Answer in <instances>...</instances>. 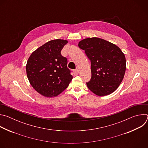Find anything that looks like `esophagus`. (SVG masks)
<instances>
[{"mask_svg": "<svg viewBox=\"0 0 148 148\" xmlns=\"http://www.w3.org/2000/svg\"><path fill=\"white\" fill-rule=\"evenodd\" d=\"M73 72H74V74L75 75H78V74H79V70H78V69L74 70Z\"/></svg>", "mask_w": 148, "mask_h": 148, "instance_id": "34e87169", "label": "esophagus"}]
</instances>
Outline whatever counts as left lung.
I'll use <instances>...</instances> for the list:
<instances>
[{
  "label": "left lung",
  "mask_w": 148,
  "mask_h": 148,
  "mask_svg": "<svg viewBox=\"0 0 148 148\" xmlns=\"http://www.w3.org/2000/svg\"><path fill=\"white\" fill-rule=\"evenodd\" d=\"M78 47L91 61V78L89 90L98 96L114 92L121 83L126 70V59L121 50L110 41L98 37L83 39Z\"/></svg>",
  "instance_id": "1"
}]
</instances>
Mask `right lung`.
<instances>
[{
    "label": "right lung",
    "instance_id": "right-lung-1",
    "mask_svg": "<svg viewBox=\"0 0 148 148\" xmlns=\"http://www.w3.org/2000/svg\"><path fill=\"white\" fill-rule=\"evenodd\" d=\"M67 43V40L62 39L49 41L33 51L27 60L28 79L42 95L57 96L67 88L73 79L67 68V59L61 54Z\"/></svg>",
    "mask_w": 148,
    "mask_h": 148
}]
</instances>
